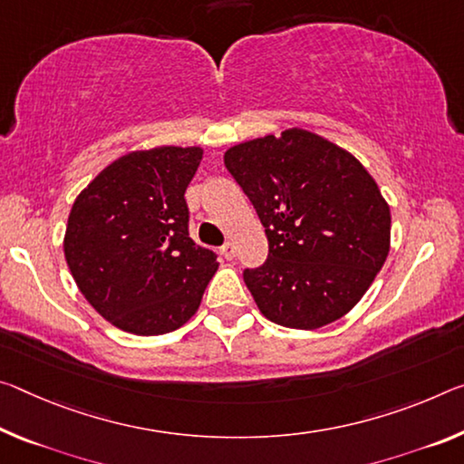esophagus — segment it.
Wrapping results in <instances>:
<instances>
[{
	"instance_id": "1",
	"label": "esophagus",
	"mask_w": 464,
	"mask_h": 464,
	"mask_svg": "<svg viewBox=\"0 0 464 464\" xmlns=\"http://www.w3.org/2000/svg\"><path fill=\"white\" fill-rule=\"evenodd\" d=\"M220 254H223L225 260H233L235 258V246L231 244V241H227V244L220 247Z\"/></svg>"
}]
</instances>
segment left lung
<instances>
[{
  "instance_id": "left-lung-1",
  "label": "left lung",
  "mask_w": 464,
  "mask_h": 464,
  "mask_svg": "<svg viewBox=\"0 0 464 464\" xmlns=\"http://www.w3.org/2000/svg\"><path fill=\"white\" fill-rule=\"evenodd\" d=\"M225 167L268 237V260L244 270L260 312L299 330L351 312L391 252V206L365 167L299 128L231 146Z\"/></svg>"
}]
</instances>
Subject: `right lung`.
<instances>
[{
    "label": "right lung",
    "instance_id": "obj_1",
    "mask_svg": "<svg viewBox=\"0 0 464 464\" xmlns=\"http://www.w3.org/2000/svg\"><path fill=\"white\" fill-rule=\"evenodd\" d=\"M200 146H159L120 157L73 202L63 254L78 289L113 326L138 336L192 318L218 268L188 233L186 189Z\"/></svg>",
    "mask_w": 464,
    "mask_h": 464
}]
</instances>
